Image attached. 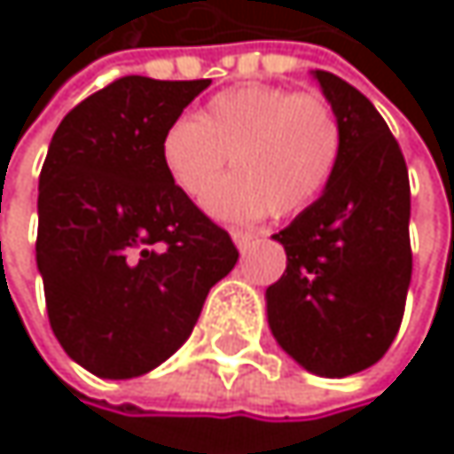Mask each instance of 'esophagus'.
Returning a JSON list of instances; mask_svg holds the SVG:
<instances>
[{
    "label": "esophagus",
    "instance_id": "esophagus-1",
    "mask_svg": "<svg viewBox=\"0 0 454 454\" xmlns=\"http://www.w3.org/2000/svg\"><path fill=\"white\" fill-rule=\"evenodd\" d=\"M231 236H233L236 247H239L241 252H247V249L257 241V236H260V233H257V231H233Z\"/></svg>",
    "mask_w": 454,
    "mask_h": 454
}]
</instances>
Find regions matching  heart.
<instances>
[{"label":"heart","mask_w":454,"mask_h":454,"mask_svg":"<svg viewBox=\"0 0 454 454\" xmlns=\"http://www.w3.org/2000/svg\"><path fill=\"white\" fill-rule=\"evenodd\" d=\"M341 149V123L328 99L270 83L215 94L197 121H176L160 141L168 178L194 202L210 194L231 157L237 176L207 200L223 221L308 210L331 186Z\"/></svg>","instance_id":"heart-1"}]
</instances>
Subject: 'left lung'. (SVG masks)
<instances>
[{"label": "left lung", "mask_w": 454, "mask_h": 454, "mask_svg": "<svg viewBox=\"0 0 454 454\" xmlns=\"http://www.w3.org/2000/svg\"><path fill=\"white\" fill-rule=\"evenodd\" d=\"M339 115L344 149L331 186L273 233L286 249L284 276L268 286L276 341L310 373L344 379L392 347L408 300V165L365 94L316 70Z\"/></svg>", "instance_id": "1"}]
</instances>
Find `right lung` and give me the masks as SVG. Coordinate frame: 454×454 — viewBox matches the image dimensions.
Instances as JSON below:
<instances>
[{
	"label": "right lung",
	"mask_w": 454,
	"mask_h": 454,
	"mask_svg": "<svg viewBox=\"0 0 454 454\" xmlns=\"http://www.w3.org/2000/svg\"><path fill=\"white\" fill-rule=\"evenodd\" d=\"M210 86L126 75L57 126L39 176L49 325L99 379H134L192 333L239 249L168 178L160 141Z\"/></svg>",
	"instance_id": "add662e5"
}]
</instances>
